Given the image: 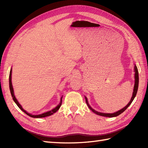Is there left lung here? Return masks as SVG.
Instances as JSON below:
<instances>
[{"mask_svg":"<svg viewBox=\"0 0 148 148\" xmlns=\"http://www.w3.org/2000/svg\"><path fill=\"white\" fill-rule=\"evenodd\" d=\"M134 72H135V76H134V78H135V83H134V90H133V93H132V98L130 100V102H128V104L125 106L123 108L119 110L118 111H116L114 113H104V112H98L95 111V109H93L92 107H91L89 104L88 103V99L86 98V97L84 96V97H85V100H86V104L87 106H88V108L90 110H92V112H93L94 113H95L97 115H99V116H106V117H109V118H112V117H116V116H118V115L121 114L122 112H123L125 110H126L128 108V106H129L132 102V101L134 100V98L136 97V94H137V90H138V86H139V72H138V69H137V67L136 65L135 64L134 65Z\"/></svg>","mask_w":148,"mask_h":148,"instance_id":"obj_1","label":"left lung"}]
</instances>
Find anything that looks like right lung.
Segmentation results:
<instances>
[{"instance_id": "right-lung-1", "label": "right lung", "mask_w": 148, "mask_h": 148, "mask_svg": "<svg viewBox=\"0 0 148 148\" xmlns=\"http://www.w3.org/2000/svg\"><path fill=\"white\" fill-rule=\"evenodd\" d=\"M11 76H12V68L11 69V71H10V73H9V89H10V92H11V96L12 97V99H13L14 102L16 103V104L18 106V107L19 108H20L22 111H23L25 114H27L28 116H30V117L32 118H45V117H47V116H51L52 114H54L56 111H58V110L60 108V106L62 105V97L63 96L61 97V99H60V102L59 104L56 106L54 109H51V111H47L46 112H44L42 113V114H37V115H34V114H30V113L27 112L25 110L23 109V108H22V106L20 104V103L18 102V100L16 99V98L15 97L14 95V90H13V87H12V81H11Z\"/></svg>"}]
</instances>
